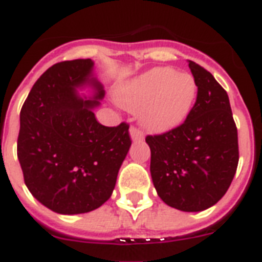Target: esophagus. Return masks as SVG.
I'll return each instance as SVG.
<instances>
[{"mask_svg":"<svg viewBox=\"0 0 262 262\" xmlns=\"http://www.w3.org/2000/svg\"><path fill=\"white\" fill-rule=\"evenodd\" d=\"M129 136H131L133 142H136V143L143 142V139H144L143 133H142V131H139V129L136 128V127H131V128H129Z\"/></svg>","mask_w":262,"mask_h":262,"instance_id":"obj_1","label":"esophagus"}]
</instances>
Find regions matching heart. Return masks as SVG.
I'll use <instances>...</instances> for the list:
<instances>
[{
	"instance_id": "obj_1",
	"label": "heart",
	"mask_w": 262,
	"mask_h": 262,
	"mask_svg": "<svg viewBox=\"0 0 262 262\" xmlns=\"http://www.w3.org/2000/svg\"><path fill=\"white\" fill-rule=\"evenodd\" d=\"M196 81L190 73L172 68H154L118 88L116 100L151 133H167L181 126L196 99Z\"/></svg>"
}]
</instances>
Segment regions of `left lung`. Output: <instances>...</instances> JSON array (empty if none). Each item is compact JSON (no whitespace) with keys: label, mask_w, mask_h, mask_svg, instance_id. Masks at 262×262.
<instances>
[{"label":"left lung","mask_w":262,"mask_h":262,"mask_svg":"<svg viewBox=\"0 0 262 262\" xmlns=\"http://www.w3.org/2000/svg\"><path fill=\"white\" fill-rule=\"evenodd\" d=\"M196 100L177 128L148 135L150 171L158 195L182 211L206 210L221 200L238 165V136L226 91L210 72L189 61Z\"/></svg>","instance_id":"1"}]
</instances>
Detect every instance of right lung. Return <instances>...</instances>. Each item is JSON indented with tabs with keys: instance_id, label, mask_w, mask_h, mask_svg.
<instances>
[{
	"instance_id": "add662e5",
	"label": "right lung",
	"mask_w": 262,
	"mask_h": 262,
	"mask_svg": "<svg viewBox=\"0 0 262 262\" xmlns=\"http://www.w3.org/2000/svg\"><path fill=\"white\" fill-rule=\"evenodd\" d=\"M94 69L91 58L52 66L19 114L17 157L25 185L58 214L88 213L110 200L131 147L128 124L105 127L95 118L104 88ZM85 88L90 97L79 94Z\"/></svg>"
}]
</instances>
